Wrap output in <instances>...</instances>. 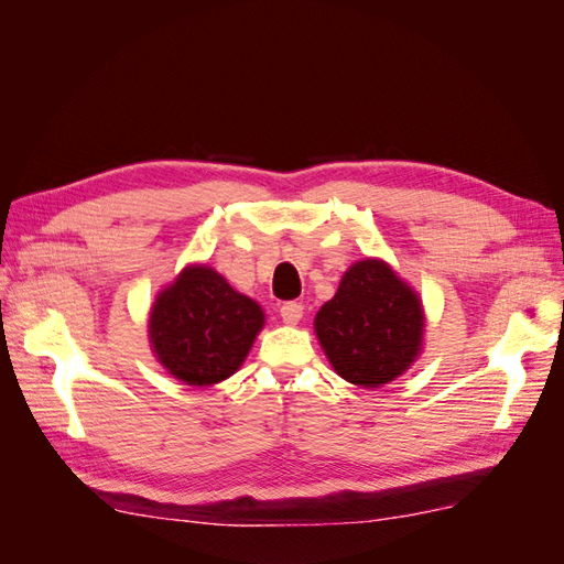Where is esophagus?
Here are the masks:
<instances>
[{
	"label": "esophagus",
	"instance_id": "esophagus-1",
	"mask_svg": "<svg viewBox=\"0 0 564 564\" xmlns=\"http://www.w3.org/2000/svg\"><path fill=\"white\" fill-rule=\"evenodd\" d=\"M302 307L300 302H285V305H281V319L285 322V324H297L300 319H302Z\"/></svg>",
	"mask_w": 564,
	"mask_h": 564
}]
</instances>
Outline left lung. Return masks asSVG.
<instances>
[{"mask_svg":"<svg viewBox=\"0 0 564 564\" xmlns=\"http://www.w3.org/2000/svg\"><path fill=\"white\" fill-rule=\"evenodd\" d=\"M422 302L379 259L345 271L314 319L316 336L345 381L379 388L400 377L422 345Z\"/></svg>","mask_w":564,"mask_h":564,"instance_id":"left-lung-1","label":"left lung"}]
</instances>
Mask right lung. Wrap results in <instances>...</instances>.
Segmentation results:
<instances>
[{
	"instance_id": "add662e5",
	"label": "right lung",
	"mask_w": 564,
	"mask_h": 564,
	"mask_svg": "<svg viewBox=\"0 0 564 564\" xmlns=\"http://www.w3.org/2000/svg\"><path fill=\"white\" fill-rule=\"evenodd\" d=\"M264 314L209 267L185 269L156 297L150 319L154 352L187 386L228 379L248 357Z\"/></svg>"
}]
</instances>
